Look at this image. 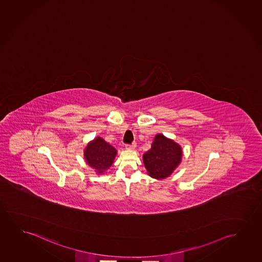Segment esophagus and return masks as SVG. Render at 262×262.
Instances as JSON below:
<instances>
[{
	"label": "esophagus",
	"mask_w": 262,
	"mask_h": 262,
	"mask_svg": "<svg viewBox=\"0 0 262 262\" xmlns=\"http://www.w3.org/2000/svg\"><path fill=\"white\" fill-rule=\"evenodd\" d=\"M135 148H136V143L135 142H133L132 144L126 145V148L127 149H135Z\"/></svg>",
	"instance_id": "34e87169"
}]
</instances>
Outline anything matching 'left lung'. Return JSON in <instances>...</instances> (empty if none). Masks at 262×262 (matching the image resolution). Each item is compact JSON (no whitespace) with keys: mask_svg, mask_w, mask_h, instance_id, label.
<instances>
[{"mask_svg":"<svg viewBox=\"0 0 262 262\" xmlns=\"http://www.w3.org/2000/svg\"><path fill=\"white\" fill-rule=\"evenodd\" d=\"M182 156L180 145L163 134H157L151 148L143 155V163L153 179H167L180 164Z\"/></svg>","mask_w":262,"mask_h":262,"instance_id":"obj_1","label":"left lung"}]
</instances>
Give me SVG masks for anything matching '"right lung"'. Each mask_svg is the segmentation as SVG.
<instances>
[{
	"mask_svg": "<svg viewBox=\"0 0 262 262\" xmlns=\"http://www.w3.org/2000/svg\"><path fill=\"white\" fill-rule=\"evenodd\" d=\"M83 153L86 163L99 174H102L113 165L117 150L101 137H96L88 143Z\"/></svg>",
	"mask_w": 262,
	"mask_h": 262,
	"instance_id": "right-lung-1",
	"label": "right lung"
}]
</instances>
